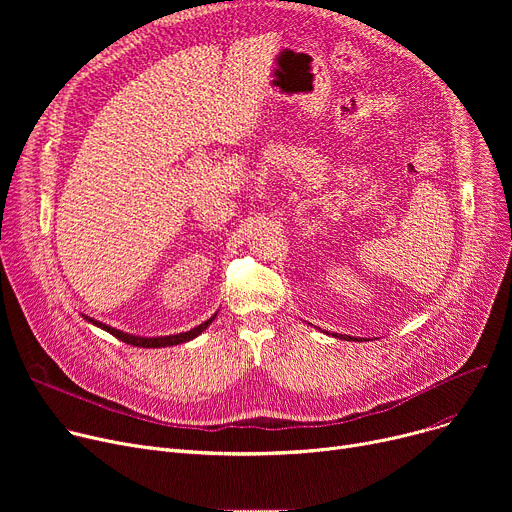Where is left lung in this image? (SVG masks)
I'll return each mask as SVG.
<instances>
[{
	"label": "left lung",
	"mask_w": 512,
	"mask_h": 512,
	"mask_svg": "<svg viewBox=\"0 0 512 512\" xmlns=\"http://www.w3.org/2000/svg\"><path fill=\"white\" fill-rule=\"evenodd\" d=\"M334 338H342V340H359V338H351V336H342V334H332Z\"/></svg>",
	"instance_id": "1"
}]
</instances>
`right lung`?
Listing matches in <instances>:
<instances>
[{
  "instance_id": "obj_1",
  "label": "right lung",
  "mask_w": 512,
  "mask_h": 512,
  "mask_svg": "<svg viewBox=\"0 0 512 512\" xmlns=\"http://www.w3.org/2000/svg\"><path fill=\"white\" fill-rule=\"evenodd\" d=\"M215 315H218V313H215ZM215 315L209 317L207 321H203L201 326H197V328H193V330H188V332H180V334H172V336H151V338L134 336V334L116 330V328L107 326V324H103V321H97V319H93V317H89V315H83V317L89 321V324H93V326H97V328H101V330H105V332H110L112 336H116L118 340H122V342H126V344L141 346V348H161V346H174V344H182V342H188V340L197 338L203 330H207V326L215 319Z\"/></svg>"
}]
</instances>
